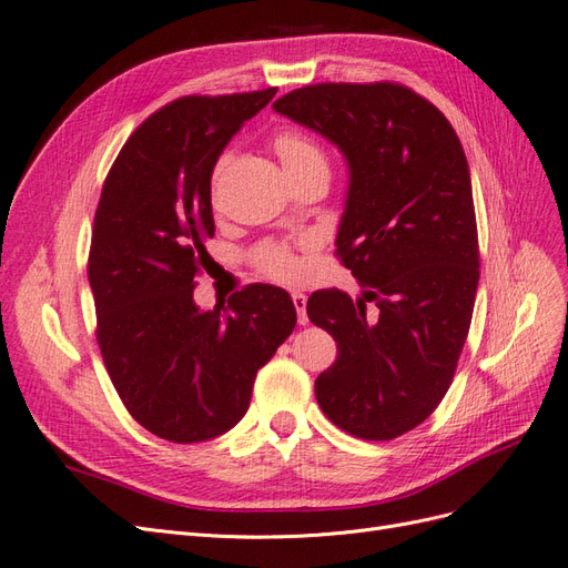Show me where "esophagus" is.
I'll list each match as a JSON object with an SVG mask.
<instances>
[{
	"mask_svg": "<svg viewBox=\"0 0 568 568\" xmlns=\"http://www.w3.org/2000/svg\"><path fill=\"white\" fill-rule=\"evenodd\" d=\"M291 298H294L296 313H298V322H301V324H307V313H305L307 296H305V294H301V291H294V294H291Z\"/></svg>",
	"mask_w": 568,
	"mask_h": 568,
	"instance_id": "obj_1",
	"label": "esophagus"
}]
</instances>
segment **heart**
<instances>
[{"instance_id": "1", "label": "heart", "mask_w": 568, "mask_h": 568, "mask_svg": "<svg viewBox=\"0 0 568 568\" xmlns=\"http://www.w3.org/2000/svg\"><path fill=\"white\" fill-rule=\"evenodd\" d=\"M274 151H277V156L282 159V165L286 170V175H298L303 170H311V168H326V156L322 146L313 140V136H307L301 130H282L274 136ZM227 156H222L215 165V178L225 170L227 165ZM251 261L253 265L261 270L263 274L272 280H280V282H291L298 277L301 265L296 261L294 251H291L286 244L280 242H265L257 248H253L251 253Z\"/></svg>"}]
</instances>
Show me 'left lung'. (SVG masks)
Returning a JSON list of instances; mask_svg holds the SVG:
<instances>
[{"mask_svg":"<svg viewBox=\"0 0 568 568\" xmlns=\"http://www.w3.org/2000/svg\"><path fill=\"white\" fill-rule=\"evenodd\" d=\"M274 111L324 134L351 168L336 257L363 296L307 298L336 341L317 403L346 434L393 440L438 407L469 334L480 263L467 156L448 118L400 82L307 84Z\"/></svg>","mask_w":568,"mask_h":568,"instance_id":"obj_1","label":"left lung"}]
</instances>
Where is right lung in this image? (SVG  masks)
Wrapping results in <instances>:
<instances>
[{
    "label": "right lung",
    "mask_w": 568,
    "mask_h": 568,
    "mask_svg": "<svg viewBox=\"0 0 568 568\" xmlns=\"http://www.w3.org/2000/svg\"><path fill=\"white\" fill-rule=\"evenodd\" d=\"M274 94L170 101L130 134L101 189L88 261L97 343L132 419L165 440L230 432L257 369L296 326L294 301L270 284H248L213 311L194 303L215 234L213 168Z\"/></svg>",
    "instance_id": "1"
}]
</instances>
